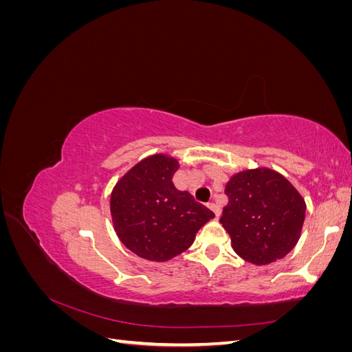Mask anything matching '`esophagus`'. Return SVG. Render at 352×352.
<instances>
[{
	"label": "esophagus",
	"instance_id": "1",
	"mask_svg": "<svg viewBox=\"0 0 352 352\" xmlns=\"http://www.w3.org/2000/svg\"><path fill=\"white\" fill-rule=\"evenodd\" d=\"M208 208L214 212V216L219 219V216H220V208L214 204V202H211V204H208Z\"/></svg>",
	"mask_w": 352,
	"mask_h": 352
}]
</instances>
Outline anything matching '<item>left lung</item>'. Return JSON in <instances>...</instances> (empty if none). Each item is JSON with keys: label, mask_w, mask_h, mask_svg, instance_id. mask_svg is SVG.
I'll return each mask as SVG.
<instances>
[{"label": "left lung", "mask_w": 352, "mask_h": 352, "mask_svg": "<svg viewBox=\"0 0 352 352\" xmlns=\"http://www.w3.org/2000/svg\"><path fill=\"white\" fill-rule=\"evenodd\" d=\"M229 198L220 223L235 252L263 265L283 258L300 239L305 202L282 175L270 168L245 170L225 189Z\"/></svg>", "instance_id": "left-lung-1"}]
</instances>
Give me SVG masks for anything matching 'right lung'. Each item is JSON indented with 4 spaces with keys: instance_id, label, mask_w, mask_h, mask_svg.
<instances>
[{
    "instance_id": "obj_1",
    "label": "right lung",
    "mask_w": 352,
    "mask_h": 352,
    "mask_svg": "<svg viewBox=\"0 0 352 352\" xmlns=\"http://www.w3.org/2000/svg\"><path fill=\"white\" fill-rule=\"evenodd\" d=\"M175 158L155 154L138 163L114 186L110 210L117 236L140 257L167 261L192 245L201 226L214 212L186 190H177L172 177Z\"/></svg>"
}]
</instances>
